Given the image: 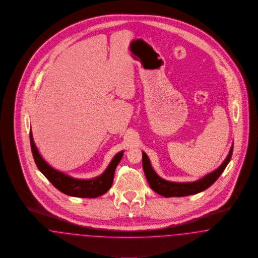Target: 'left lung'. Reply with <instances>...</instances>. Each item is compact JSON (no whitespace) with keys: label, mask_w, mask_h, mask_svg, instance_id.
Wrapping results in <instances>:
<instances>
[{"label":"left lung","mask_w":258,"mask_h":258,"mask_svg":"<svg viewBox=\"0 0 258 258\" xmlns=\"http://www.w3.org/2000/svg\"><path fill=\"white\" fill-rule=\"evenodd\" d=\"M232 152H233V146L231 147L229 154L217 170L206 175L202 178L192 182H174V181H168L163 179L162 177L158 176L155 173V171L152 169L149 157L144 151H143V168L147 176V179L149 181V186L153 191H155L156 193L162 195L164 197H183V196L197 194L201 191L209 188L223 173L224 169L230 161Z\"/></svg>","instance_id":"1"}]
</instances>
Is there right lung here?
Wrapping results in <instances>:
<instances>
[{
    "instance_id": "right-lung-1",
    "label": "right lung",
    "mask_w": 258,
    "mask_h": 258,
    "mask_svg": "<svg viewBox=\"0 0 258 258\" xmlns=\"http://www.w3.org/2000/svg\"><path fill=\"white\" fill-rule=\"evenodd\" d=\"M30 143L34 160L37 164L38 169L44 176L57 189L63 192L64 194L81 198H96L105 194L110 188L113 181L115 168L118 163L120 162L124 152H118L112 158L108 168L101 176L90 179H80L55 170L54 168H52L44 161L34 143L32 131H30Z\"/></svg>"
}]
</instances>
